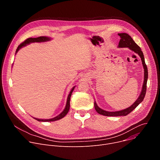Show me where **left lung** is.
<instances>
[{"mask_svg":"<svg viewBox=\"0 0 160 160\" xmlns=\"http://www.w3.org/2000/svg\"><path fill=\"white\" fill-rule=\"evenodd\" d=\"M118 35L120 37L121 39L119 42V44L118 48H128L136 54H138L142 61V64L144 68V82L142 85V88L141 90V92L138 98L132 105H131L130 107L117 111H105L101 108H100L96 102H94V108L96 111L100 114V115L107 116V117H118V116H126L128 114H129L130 112H132L137 106H138L140 103L142 102L144 100V98L146 95V87H147V81L148 78V68L145 63L144 57L143 52H142L141 48L137 44L132 38V37L126 33H118Z\"/></svg>","mask_w":160,"mask_h":160,"instance_id":"8db88e82","label":"left lung"}]
</instances>
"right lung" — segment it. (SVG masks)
<instances>
[{
	"label": "right lung",
	"mask_w": 160,
	"mask_h": 160,
	"mask_svg": "<svg viewBox=\"0 0 160 160\" xmlns=\"http://www.w3.org/2000/svg\"><path fill=\"white\" fill-rule=\"evenodd\" d=\"M52 38H50V37H44V36H42V37H37V38H29L28 39H27L25 42H22V43H21L19 46L18 47L17 49H16V54L18 52V51L21 49L22 47H25L26 46V45L31 43H34V42H48V41H50ZM75 86H74L71 91L70 92L69 94V95H68V98H67V101H66V106L64 109V110L59 114V115L56 116V117L54 118H51V119H39V118H33L34 119L37 120V121L38 122H54V121H56V120H59L61 118H62L63 117H64L66 115L67 113L68 112V111H69V109H70V98H71V96H72V94L73 92V91L75 88Z\"/></svg>",
	"instance_id": "right-lung-1"
}]
</instances>
